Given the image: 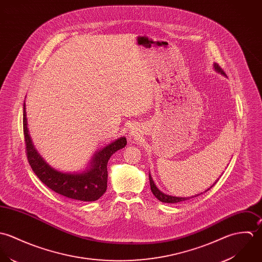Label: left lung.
<instances>
[{
    "instance_id": "left-lung-1",
    "label": "left lung",
    "mask_w": 262,
    "mask_h": 262,
    "mask_svg": "<svg viewBox=\"0 0 262 262\" xmlns=\"http://www.w3.org/2000/svg\"><path fill=\"white\" fill-rule=\"evenodd\" d=\"M214 69H215V71H217L219 73L223 74L224 76H227L226 73L223 71V69H222L217 63H214ZM149 179H150V186H151V190H152L153 194L157 198L160 202H162V203L177 204V203L184 202V201H187V200H189V199H191V198H196V196L200 195V194H198V195L191 196V198H176V196H171V195H168V194H165V193L161 192V191L158 189L157 186L155 185V183H154V181H153V179H152V177H151L150 174H149ZM215 183H216V182H215ZM215 183H214V184H215ZM214 184H213V185H214ZM213 185H212V186H213ZM212 186H211V187H212ZM211 187H210V188H211ZM208 190H209V188ZM208 190H206V191H208ZM201 194H202V193H201Z\"/></svg>"
}]
</instances>
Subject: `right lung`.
Segmentation results:
<instances>
[{
  "mask_svg": "<svg viewBox=\"0 0 262 262\" xmlns=\"http://www.w3.org/2000/svg\"><path fill=\"white\" fill-rule=\"evenodd\" d=\"M23 133L27 160L41 182L58 194L81 202H95L104 194L107 188L108 160L113 153L124 148L126 145V139L124 137L119 138L95 155L90 170L81 174H70L53 169L34 149L28 135L25 103L23 111Z\"/></svg>",
  "mask_w": 262,
  "mask_h": 262,
  "instance_id": "add662e5",
  "label": "right lung"
}]
</instances>
